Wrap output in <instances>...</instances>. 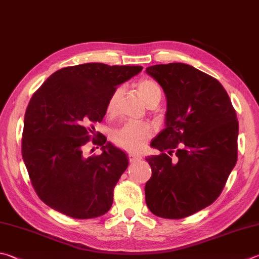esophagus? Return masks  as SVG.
<instances>
[{
	"label": "esophagus",
	"mask_w": 259,
	"mask_h": 259,
	"mask_svg": "<svg viewBox=\"0 0 259 259\" xmlns=\"http://www.w3.org/2000/svg\"><path fill=\"white\" fill-rule=\"evenodd\" d=\"M141 159V155H136V154H130L128 155V160H130V162L131 163H135V162H138V161H140Z\"/></svg>",
	"instance_id": "obj_1"
}]
</instances>
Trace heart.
<instances>
[{"label": "heart", "mask_w": 259, "mask_h": 259, "mask_svg": "<svg viewBox=\"0 0 259 259\" xmlns=\"http://www.w3.org/2000/svg\"><path fill=\"white\" fill-rule=\"evenodd\" d=\"M138 90L144 102L149 107L157 106L162 97V90L157 81L150 77H142L138 81ZM121 95V89L118 88L113 91L108 101H107V114H114L117 104ZM152 127L146 123H127L120 128L114 131L111 135L113 143L119 149L131 153H139L143 151L145 144L152 136Z\"/></svg>", "instance_id": "obj_1"}]
</instances>
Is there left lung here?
Listing matches in <instances>:
<instances>
[{"mask_svg":"<svg viewBox=\"0 0 259 259\" xmlns=\"http://www.w3.org/2000/svg\"><path fill=\"white\" fill-rule=\"evenodd\" d=\"M167 98L165 128L146 158L152 176L145 202L154 215L183 219L215 201L238 158L239 124L222 84L184 63L149 66ZM175 159H172V155Z\"/></svg>","mask_w":259,"mask_h":259,"instance_id":"left-lung-1","label":"left lung"}]
</instances>
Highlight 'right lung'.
<instances>
[{"mask_svg": "<svg viewBox=\"0 0 259 259\" xmlns=\"http://www.w3.org/2000/svg\"><path fill=\"white\" fill-rule=\"evenodd\" d=\"M142 66L87 63L56 71L32 95L24 114L22 158L41 201L74 219L104 215L128 165L127 155L95 130L110 95ZM93 140L100 156L85 157Z\"/></svg>", "mask_w": 259, "mask_h": 259, "instance_id": "1", "label": "right lung"}]
</instances>
